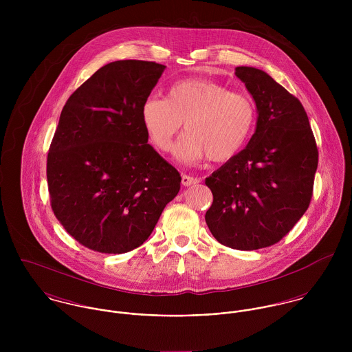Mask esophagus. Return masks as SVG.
<instances>
[{
	"label": "esophagus",
	"instance_id": "esophagus-1",
	"mask_svg": "<svg viewBox=\"0 0 352 352\" xmlns=\"http://www.w3.org/2000/svg\"><path fill=\"white\" fill-rule=\"evenodd\" d=\"M199 183V179L197 177H192V176H188V175H183L182 176V184L184 187H190V186H195Z\"/></svg>",
	"mask_w": 352,
	"mask_h": 352
}]
</instances>
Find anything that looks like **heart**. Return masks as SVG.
<instances>
[{"label": "heart", "mask_w": 352, "mask_h": 352, "mask_svg": "<svg viewBox=\"0 0 352 352\" xmlns=\"http://www.w3.org/2000/svg\"><path fill=\"white\" fill-rule=\"evenodd\" d=\"M141 118L151 144L160 151L172 148L183 126L187 131L176 146L180 161H229L251 137L257 109L251 96L229 91L225 85L204 78L173 82L165 99L149 96L142 102Z\"/></svg>", "instance_id": "heart-1"}]
</instances>
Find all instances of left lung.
Here are the masks:
<instances>
[{
    "instance_id": "obj_1",
    "label": "left lung",
    "mask_w": 352,
    "mask_h": 352,
    "mask_svg": "<svg viewBox=\"0 0 352 352\" xmlns=\"http://www.w3.org/2000/svg\"><path fill=\"white\" fill-rule=\"evenodd\" d=\"M236 76L256 102V131L206 179L212 204L204 218L218 243L253 251L279 243L307 210L318 149L301 101L260 69L239 66Z\"/></svg>"
}]
</instances>
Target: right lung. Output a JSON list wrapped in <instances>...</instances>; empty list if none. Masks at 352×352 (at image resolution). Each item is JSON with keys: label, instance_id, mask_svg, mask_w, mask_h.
<instances>
[{"label": "right lung", "instance_id": "obj_1", "mask_svg": "<svg viewBox=\"0 0 352 352\" xmlns=\"http://www.w3.org/2000/svg\"><path fill=\"white\" fill-rule=\"evenodd\" d=\"M165 66L115 60L67 99L47 155L51 208L81 245L126 253L151 234L182 183L148 144L141 107Z\"/></svg>", "mask_w": 352, "mask_h": 352}]
</instances>
